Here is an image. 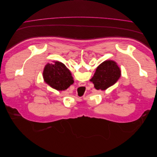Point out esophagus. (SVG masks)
I'll return each mask as SVG.
<instances>
[{
  "mask_svg": "<svg viewBox=\"0 0 157 157\" xmlns=\"http://www.w3.org/2000/svg\"><path fill=\"white\" fill-rule=\"evenodd\" d=\"M79 84H81L82 86H84V82H79Z\"/></svg>",
  "mask_w": 157,
  "mask_h": 157,
  "instance_id": "obj_1",
  "label": "esophagus"
}]
</instances>
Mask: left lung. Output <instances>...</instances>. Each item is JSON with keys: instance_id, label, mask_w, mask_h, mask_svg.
<instances>
[{"instance_id": "1", "label": "left lung", "mask_w": 157, "mask_h": 157, "mask_svg": "<svg viewBox=\"0 0 157 157\" xmlns=\"http://www.w3.org/2000/svg\"><path fill=\"white\" fill-rule=\"evenodd\" d=\"M121 76V68L115 61L106 60L97 67L90 80L98 90H105L115 84Z\"/></svg>"}]
</instances>
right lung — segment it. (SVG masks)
Here are the masks:
<instances>
[{
    "label": "right lung",
    "instance_id": "1",
    "mask_svg": "<svg viewBox=\"0 0 157 157\" xmlns=\"http://www.w3.org/2000/svg\"><path fill=\"white\" fill-rule=\"evenodd\" d=\"M54 63H47L44 68L42 76L44 82L55 90L63 91L67 90L74 82L70 71L58 61Z\"/></svg>",
    "mask_w": 157,
    "mask_h": 157
}]
</instances>
